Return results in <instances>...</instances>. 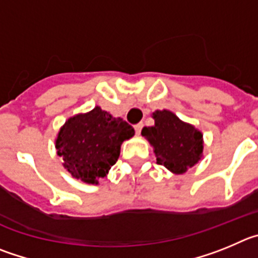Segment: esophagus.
<instances>
[{"instance_id":"obj_1","label":"esophagus","mask_w":258,"mask_h":258,"mask_svg":"<svg viewBox=\"0 0 258 258\" xmlns=\"http://www.w3.org/2000/svg\"><path fill=\"white\" fill-rule=\"evenodd\" d=\"M143 127H144L143 123H138V124H136V126H135V131H136V134L140 135V132H141V130H143Z\"/></svg>"}]
</instances>
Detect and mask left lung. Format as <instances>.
I'll list each match as a JSON object with an SVG mask.
<instances>
[{
  "label": "left lung",
  "mask_w": 258,
  "mask_h": 258,
  "mask_svg": "<svg viewBox=\"0 0 258 258\" xmlns=\"http://www.w3.org/2000/svg\"><path fill=\"white\" fill-rule=\"evenodd\" d=\"M154 126L144 127L141 135L154 148L157 163L176 175L185 173L201 161L203 135L169 110L153 113Z\"/></svg>",
  "instance_id": "left-lung-1"
}]
</instances>
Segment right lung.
I'll return each mask as SVG.
<instances>
[{"label":"right lung","instance_id":"right-lung-1","mask_svg":"<svg viewBox=\"0 0 258 258\" xmlns=\"http://www.w3.org/2000/svg\"><path fill=\"white\" fill-rule=\"evenodd\" d=\"M134 135L135 130L126 120L95 106L91 112L67 120L57 134L55 148L73 177L97 184L118 161L122 143Z\"/></svg>","mask_w":258,"mask_h":258}]
</instances>
